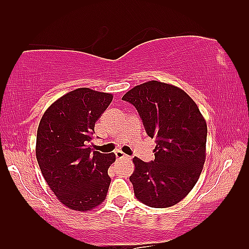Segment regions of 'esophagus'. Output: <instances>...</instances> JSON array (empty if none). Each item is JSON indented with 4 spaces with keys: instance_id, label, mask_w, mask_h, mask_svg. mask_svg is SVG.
Returning a JSON list of instances; mask_svg holds the SVG:
<instances>
[{
    "instance_id": "esophagus-1",
    "label": "esophagus",
    "mask_w": 249,
    "mask_h": 249,
    "mask_svg": "<svg viewBox=\"0 0 249 249\" xmlns=\"http://www.w3.org/2000/svg\"><path fill=\"white\" fill-rule=\"evenodd\" d=\"M115 155H116V158H117V159H131L130 156L125 155L124 152H122V151H116Z\"/></svg>"
}]
</instances>
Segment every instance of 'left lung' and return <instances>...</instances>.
<instances>
[{
    "mask_svg": "<svg viewBox=\"0 0 249 249\" xmlns=\"http://www.w3.org/2000/svg\"><path fill=\"white\" fill-rule=\"evenodd\" d=\"M137 108L145 132L156 138L155 160L134 157V195L149 207L174 206L197 183L206 159L207 124L199 108L178 86L149 81L122 98Z\"/></svg>",
    "mask_w": 249,
    "mask_h": 249,
    "instance_id": "obj_1",
    "label": "left lung"
}]
</instances>
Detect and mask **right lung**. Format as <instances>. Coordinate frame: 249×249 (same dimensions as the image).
I'll use <instances>...</instances> for the list:
<instances>
[{
    "label": "right lung",
    "mask_w": 249,
    "mask_h": 249,
    "mask_svg": "<svg viewBox=\"0 0 249 249\" xmlns=\"http://www.w3.org/2000/svg\"><path fill=\"white\" fill-rule=\"evenodd\" d=\"M114 95L79 88L55 100L43 114L36 138V159L46 183L71 210L89 212L107 197L108 168L115 154L92 151L95 122Z\"/></svg>",
    "instance_id": "right-lung-1"
}]
</instances>
